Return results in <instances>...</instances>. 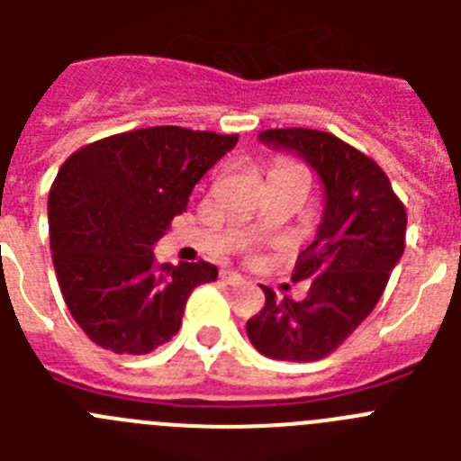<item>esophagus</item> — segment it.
I'll use <instances>...</instances> for the list:
<instances>
[{"mask_svg":"<svg viewBox=\"0 0 461 461\" xmlns=\"http://www.w3.org/2000/svg\"><path fill=\"white\" fill-rule=\"evenodd\" d=\"M221 279L226 281L228 286H240V284H244V276L238 275V272H233V270H223Z\"/></svg>","mask_w":461,"mask_h":461,"instance_id":"34e87169","label":"esophagus"}]
</instances>
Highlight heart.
Returning a JSON list of instances; mask_svg holds the SVG:
<instances>
[{
    "instance_id": "b5f03b06",
    "label": "heart",
    "mask_w": 461,
    "mask_h": 461,
    "mask_svg": "<svg viewBox=\"0 0 461 461\" xmlns=\"http://www.w3.org/2000/svg\"><path fill=\"white\" fill-rule=\"evenodd\" d=\"M281 168H291V164H281L279 168H276V170H281Z\"/></svg>"
}]
</instances>
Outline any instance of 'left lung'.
<instances>
[{"label": "left lung", "instance_id": "left-lung-1", "mask_svg": "<svg viewBox=\"0 0 461 461\" xmlns=\"http://www.w3.org/2000/svg\"><path fill=\"white\" fill-rule=\"evenodd\" d=\"M260 142L291 149L319 173L325 210L316 240L297 256L293 281H309L303 303L276 300L247 321L254 348L272 360L313 362L339 348L367 319L404 254L406 207L381 166L348 142L313 129H267Z\"/></svg>", "mask_w": 461, "mask_h": 461}]
</instances>
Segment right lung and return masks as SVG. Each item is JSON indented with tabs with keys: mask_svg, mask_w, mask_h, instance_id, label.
<instances>
[{
	"mask_svg": "<svg viewBox=\"0 0 461 461\" xmlns=\"http://www.w3.org/2000/svg\"><path fill=\"white\" fill-rule=\"evenodd\" d=\"M235 145L238 133L152 126L89 142L64 161L48 195L52 263L94 344L145 356L177 335L191 291L219 270L205 260L158 266L152 247Z\"/></svg>",
	"mask_w": 461,
	"mask_h": 461,
	"instance_id": "obj_1",
	"label": "right lung"
}]
</instances>
